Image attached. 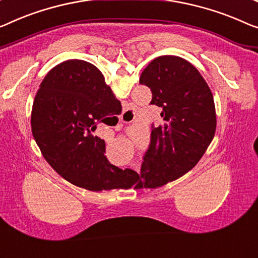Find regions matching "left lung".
<instances>
[{
    "label": "left lung",
    "mask_w": 258,
    "mask_h": 258,
    "mask_svg": "<svg viewBox=\"0 0 258 258\" xmlns=\"http://www.w3.org/2000/svg\"><path fill=\"white\" fill-rule=\"evenodd\" d=\"M139 81L152 90L151 104L162 109L163 124L153 128L141 174H136L133 184L137 183L136 189H155L182 177L199 162L214 138L217 114L206 81L182 57H156Z\"/></svg>",
    "instance_id": "1"
}]
</instances>
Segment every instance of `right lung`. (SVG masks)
<instances>
[{"instance_id": "right-lung-1", "label": "right lung", "mask_w": 258, "mask_h": 258, "mask_svg": "<svg viewBox=\"0 0 258 258\" xmlns=\"http://www.w3.org/2000/svg\"><path fill=\"white\" fill-rule=\"evenodd\" d=\"M120 102L97 67L67 60L47 73L33 99L31 131L41 154L61 177L90 191L127 189L131 169L111 164L105 142L91 132Z\"/></svg>"}]
</instances>
